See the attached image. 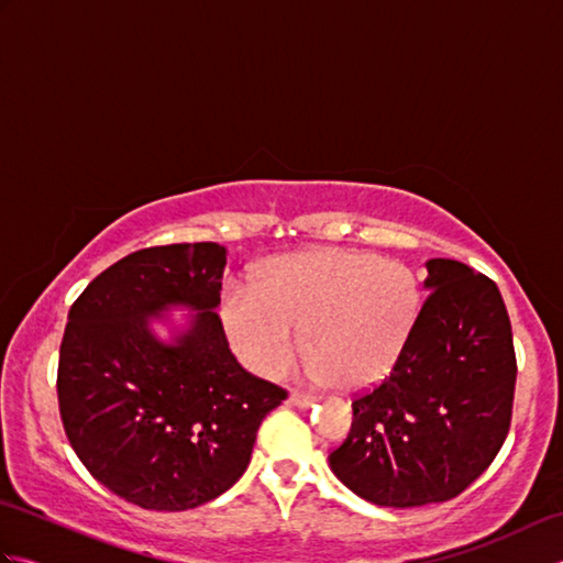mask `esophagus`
Here are the masks:
<instances>
[{
  "label": "esophagus",
  "instance_id": "esophagus-1",
  "mask_svg": "<svg viewBox=\"0 0 563 563\" xmlns=\"http://www.w3.org/2000/svg\"><path fill=\"white\" fill-rule=\"evenodd\" d=\"M292 406H297V409H307V406H312V397L309 394H302V391H292L290 399H288Z\"/></svg>",
  "mask_w": 563,
  "mask_h": 563
}]
</instances>
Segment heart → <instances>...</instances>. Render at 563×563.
Segmentation results:
<instances>
[{
  "label": "heart",
  "instance_id": "1",
  "mask_svg": "<svg viewBox=\"0 0 563 563\" xmlns=\"http://www.w3.org/2000/svg\"><path fill=\"white\" fill-rule=\"evenodd\" d=\"M421 288L409 266L365 251L314 249L283 256L254 290L227 288L222 324L234 353L263 377H283L300 353L329 385L373 387L409 341Z\"/></svg>",
  "mask_w": 563,
  "mask_h": 563
}]
</instances>
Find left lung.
I'll return each instance as SVG.
<instances>
[{
    "label": "left lung",
    "mask_w": 563,
    "mask_h": 563,
    "mask_svg": "<svg viewBox=\"0 0 563 563\" xmlns=\"http://www.w3.org/2000/svg\"><path fill=\"white\" fill-rule=\"evenodd\" d=\"M430 290L389 375L353 399L329 464L387 508L442 504L494 462L508 435L516 349L496 283L452 258L426 263Z\"/></svg>",
    "instance_id": "left-lung-1"
}]
</instances>
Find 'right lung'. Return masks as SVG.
Wrapping results in <instances>:
<instances>
[{"mask_svg": "<svg viewBox=\"0 0 563 563\" xmlns=\"http://www.w3.org/2000/svg\"><path fill=\"white\" fill-rule=\"evenodd\" d=\"M224 246L140 249L69 309L57 365L59 418L93 479L145 510H188L244 474L258 426L288 391L236 363L220 317ZM199 314L176 344L148 317Z\"/></svg>", "mask_w": 563, "mask_h": 563, "instance_id": "add662e5", "label": "right lung"}]
</instances>
